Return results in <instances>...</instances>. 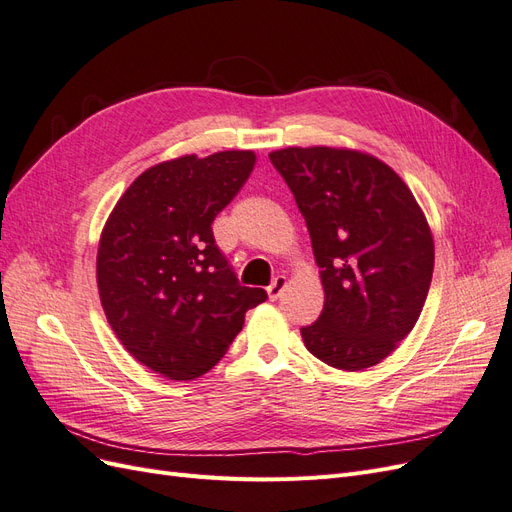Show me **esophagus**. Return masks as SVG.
Masks as SVG:
<instances>
[{"label":"esophagus","instance_id":"1","mask_svg":"<svg viewBox=\"0 0 512 512\" xmlns=\"http://www.w3.org/2000/svg\"><path fill=\"white\" fill-rule=\"evenodd\" d=\"M286 277L284 275H277L275 280H273V284L267 288V294H269V299L271 301H275V299H280L282 297V292H284V288H286Z\"/></svg>","mask_w":512,"mask_h":512}]
</instances>
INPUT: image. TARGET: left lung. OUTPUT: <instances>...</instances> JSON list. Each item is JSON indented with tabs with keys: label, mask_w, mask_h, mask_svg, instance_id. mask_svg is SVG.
Returning <instances> with one entry per match:
<instances>
[{
	"label": "left lung",
	"mask_w": 512,
	"mask_h": 512,
	"mask_svg": "<svg viewBox=\"0 0 512 512\" xmlns=\"http://www.w3.org/2000/svg\"><path fill=\"white\" fill-rule=\"evenodd\" d=\"M305 218L324 307L303 327L305 348L342 371L374 367L421 316L433 273V235L395 170L367 151H271Z\"/></svg>",
	"instance_id": "left-lung-1"
}]
</instances>
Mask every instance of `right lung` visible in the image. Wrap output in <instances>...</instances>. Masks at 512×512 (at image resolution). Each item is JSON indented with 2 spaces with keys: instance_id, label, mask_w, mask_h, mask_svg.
<instances>
[{
  "instance_id": "right-lung-1",
  "label": "right lung",
  "mask_w": 512,
  "mask_h": 512,
  "mask_svg": "<svg viewBox=\"0 0 512 512\" xmlns=\"http://www.w3.org/2000/svg\"><path fill=\"white\" fill-rule=\"evenodd\" d=\"M256 166L252 149L160 162L121 194L102 228L96 280L113 333L134 359L168 380L218 363L267 299L237 282L211 224Z\"/></svg>"
}]
</instances>
